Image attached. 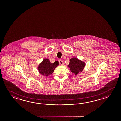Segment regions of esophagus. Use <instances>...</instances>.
Listing matches in <instances>:
<instances>
[{"instance_id":"34e87169","label":"esophagus","mask_w":121,"mask_h":121,"mask_svg":"<svg viewBox=\"0 0 121 121\" xmlns=\"http://www.w3.org/2000/svg\"><path fill=\"white\" fill-rule=\"evenodd\" d=\"M59 64L60 65H63L64 64V62L62 60H59Z\"/></svg>"}]
</instances>
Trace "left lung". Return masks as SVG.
Listing matches in <instances>:
<instances>
[{
    "instance_id": "obj_1",
    "label": "left lung",
    "mask_w": 121,
    "mask_h": 121,
    "mask_svg": "<svg viewBox=\"0 0 121 121\" xmlns=\"http://www.w3.org/2000/svg\"><path fill=\"white\" fill-rule=\"evenodd\" d=\"M85 63L77 58L73 57L69 60V63L68 67L70 71L75 75L79 74L83 70L85 66Z\"/></svg>"
}]
</instances>
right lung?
Listing matches in <instances>:
<instances>
[{
  "label": "right lung",
  "mask_w": 121,
  "mask_h": 121,
  "mask_svg": "<svg viewBox=\"0 0 121 121\" xmlns=\"http://www.w3.org/2000/svg\"><path fill=\"white\" fill-rule=\"evenodd\" d=\"M58 64L57 61L51 63L48 59H44L39 65L38 69L41 74L47 77L53 73L55 68L58 66Z\"/></svg>",
  "instance_id": "1"
}]
</instances>
